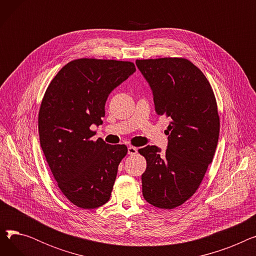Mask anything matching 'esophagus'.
Wrapping results in <instances>:
<instances>
[{"label":"esophagus","instance_id":"esophagus-1","mask_svg":"<svg viewBox=\"0 0 256 256\" xmlns=\"http://www.w3.org/2000/svg\"><path fill=\"white\" fill-rule=\"evenodd\" d=\"M137 152H138V150L136 148V147H134V146L128 147V154L130 156H134V154H136Z\"/></svg>","mask_w":256,"mask_h":256}]
</instances>
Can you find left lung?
I'll use <instances>...</instances> for the list:
<instances>
[{
	"label": "left lung",
	"mask_w": 256,
	"mask_h": 256,
	"mask_svg": "<svg viewBox=\"0 0 256 256\" xmlns=\"http://www.w3.org/2000/svg\"><path fill=\"white\" fill-rule=\"evenodd\" d=\"M136 65L152 91L156 113L170 119L164 154L154 145L138 150L147 164L143 197L154 206L174 208L196 192L216 152V98L206 76L189 60H136Z\"/></svg>",
	"instance_id": "obj_1"
}]
</instances>
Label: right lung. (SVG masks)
Instances as JSON below:
<instances>
[{
  "label": "right lung",
  "instance_id": "obj_1",
  "mask_svg": "<svg viewBox=\"0 0 256 256\" xmlns=\"http://www.w3.org/2000/svg\"><path fill=\"white\" fill-rule=\"evenodd\" d=\"M136 72L132 62L78 59L52 78L40 106L39 140L59 189L74 206L96 208L109 201L126 145L93 141L109 94Z\"/></svg>",
  "mask_w": 256,
  "mask_h": 256
}]
</instances>
